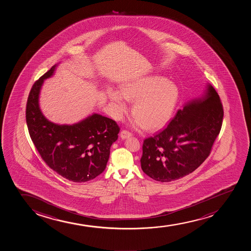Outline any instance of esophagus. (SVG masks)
I'll list each match as a JSON object with an SVG mask.
<instances>
[{"label": "esophagus", "instance_id": "34e87169", "mask_svg": "<svg viewBox=\"0 0 251 251\" xmlns=\"http://www.w3.org/2000/svg\"><path fill=\"white\" fill-rule=\"evenodd\" d=\"M130 136H132V133L127 130H123L120 132V137H121L122 139H125V138H128Z\"/></svg>", "mask_w": 251, "mask_h": 251}]
</instances>
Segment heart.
<instances>
[{"mask_svg": "<svg viewBox=\"0 0 251 251\" xmlns=\"http://www.w3.org/2000/svg\"><path fill=\"white\" fill-rule=\"evenodd\" d=\"M117 119H121L127 110V101L135 102L132 108L134 124L148 131L163 127L173 115L179 98L175 84L160 76L139 78L125 84L121 94H108Z\"/></svg>", "mask_w": 251, "mask_h": 251, "instance_id": "b5f03b06", "label": "heart"}]
</instances>
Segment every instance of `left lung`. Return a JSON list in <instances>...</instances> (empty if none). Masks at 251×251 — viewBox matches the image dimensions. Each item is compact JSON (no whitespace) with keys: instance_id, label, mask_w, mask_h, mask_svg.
<instances>
[{"instance_id":"8db88e82","label":"left lung","mask_w":251,"mask_h":251,"mask_svg":"<svg viewBox=\"0 0 251 251\" xmlns=\"http://www.w3.org/2000/svg\"><path fill=\"white\" fill-rule=\"evenodd\" d=\"M205 97L179 109L167 127L143 141L141 167L156 181H175L194 172L210 154L221 132L224 109L208 85Z\"/></svg>"}]
</instances>
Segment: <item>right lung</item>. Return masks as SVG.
<instances>
[{
    "instance_id": "obj_1",
    "label": "right lung",
    "mask_w": 251,
    "mask_h": 251,
    "mask_svg": "<svg viewBox=\"0 0 251 251\" xmlns=\"http://www.w3.org/2000/svg\"><path fill=\"white\" fill-rule=\"evenodd\" d=\"M55 65L35 81L27 99L25 119L30 138L49 167L67 180L85 182L105 169L110 147L118 139L116 122L97 113L73 125L49 121L39 107L44 79L54 73Z\"/></svg>"
}]
</instances>
